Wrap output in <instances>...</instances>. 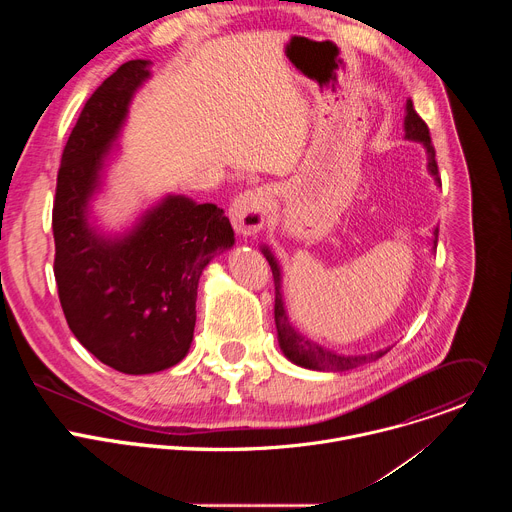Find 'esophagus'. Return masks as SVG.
Returning <instances> with one entry per match:
<instances>
[{
	"label": "esophagus",
	"mask_w": 512,
	"mask_h": 512,
	"mask_svg": "<svg viewBox=\"0 0 512 512\" xmlns=\"http://www.w3.org/2000/svg\"><path fill=\"white\" fill-rule=\"evenodd\" d=\"M271 192L267 188H255L235 198V202L229 208V218L239 235H253L257 233L269 210Z\"/></svg>",
	"instance_id": "34e87169"
}]
</instances>
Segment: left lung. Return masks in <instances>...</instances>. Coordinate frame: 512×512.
<instances>
[{
    "label": "left lung",
    "mask_w": 512,
    "mask_h": 512,
    "mask_svg": "<svg viewBox=\"0 0 512 512\" xmlns=\"http://www.w3.org/2000/svg\"><path fill=\"white\" fill-rule=\"evenodd\" d=\"M405 137L407 139H415L421 141L427 150V168L433 174V178L437 180V184H442L440 178V170H437V162H435V148L431 143V135H429V127L427 123L417 115L413 101H407V115H405ZM437 233L433 231V243L437 245ZM269 265H271V273H273V283H275V306H273V314H275V328H277V338H279V346L283 350V354L291 360L300 364V367L306 369H314V371H350L360 367V364L373 362L377 358H381L383 354L389 352L387 350H379L373 354H362V356H342V354H334L310 340H306L304 336H300L294 328H291L285 308H283V300H281V277H279V267L277 261L271 257V253L267 249H263Z\"/></svg>",
    "instance_id": "8db88e82"
}]
</instances>
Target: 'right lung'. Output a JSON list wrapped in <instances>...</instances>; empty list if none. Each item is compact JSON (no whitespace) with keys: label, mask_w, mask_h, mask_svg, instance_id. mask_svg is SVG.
<instances>
[{"label":"right lung","mask_w":512,"mask_h":512,"mask_svg":"<svg viewBox=\"0 0 512 512\" xmlns=\"http://www.w3.org/2000/svg\"><path fill=\"white\" fill-rule=\"evenodd\" d=\"M148 60H129L85 103L64 145L52 206L54 277L77 340L125 375L178 364L192 342L202 269L235 233L223 208L168 196L121 241L87 225V202Z\"/></svg>","instance_id":"obj_1"}]
</instances>
